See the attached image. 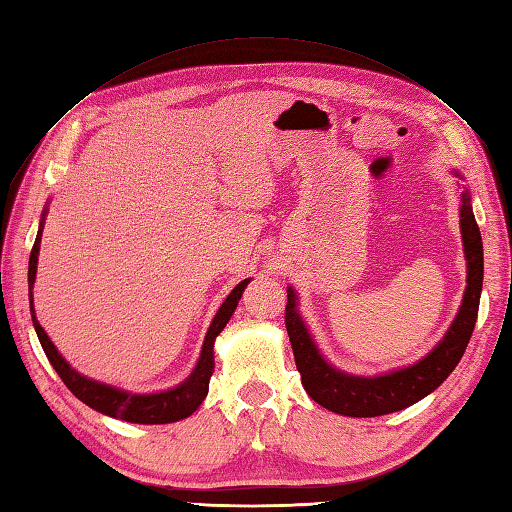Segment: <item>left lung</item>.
I'll use <instances>...</instances> for the list:
<instances>
[{
  "label": "left lung",
  "mask_w": 512,
  "mask_h": 512,
  "mask_svg": "<svg viewBox=\"0 0 512 512\" xmlns=\"http://www.w3.org/2000/svg\"><path fill=\"white\" fill-rule=\"evenodd\" d=\"M454 176L463 178L458 171H454ZM460 234H463L467 258V289L450 330L436 343L434 350L417 360L415 365L382 373V376H352V373L332 367L310 336L297 310V293L293 286H289L284 313L286 332H289L304 389L317 404L345 417L389 415L423 400L456 369L467 350L473 326H476L484 278L482 236L476 217H473L471 195L467 189L460 193Z\"/></svg>",
  "instance_id": "1"
}]
</instances>
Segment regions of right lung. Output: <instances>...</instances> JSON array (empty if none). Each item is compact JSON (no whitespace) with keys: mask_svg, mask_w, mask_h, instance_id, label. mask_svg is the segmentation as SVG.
Wrapping results in <instances>:
<instances>
[{"mask_svg":"<svg viewBox=\"0 0 512 512\" xmlns=\"http://www.w3.org/2000/svg\"><path fill=\"white\" fill-rule=\"evenodd\" d=\"M45 215H47V208L43 210L39 234H36V241H34L32 254H30V267H28L30 313H32V323H34L36 336H39V341H41L43 352H45L49 363H52V367L56 369L60 380L67 384V389L76 395L80 402L91 406L93 410H97V413L115 417L121 421L147 423V426H152V423H173V421H180V419H186L189 415H193L199 408V404L204 402V397L208 395V382H210V376H213V369H215V339L219 336V332L226 328L230 317L234 315V310H236V306H239V299L245 291V286L249 284V278L236 284L232 293L226 297V302H223L221 308L217 310V315L206 332L202 354H199L197 365L191 371L189 378H186L182 384L173 386V389L162 391V393L141 395V393L121 391V389H117V386L102 384V382H95L91 378L80 376V373L58 354L56 345L49 341L47 332L41 328L39 319H36V315H34L32 289H34V280H36V263H39Z\"/></svg>","mask_w":512,"mask_h":512,"instance_id":"1","label":"right lung"}]
</instances>
